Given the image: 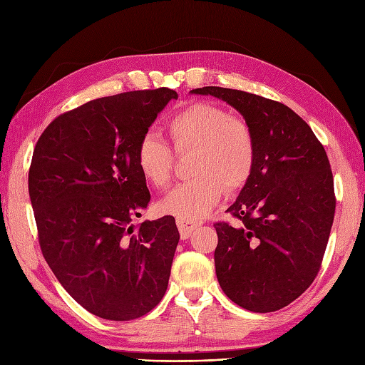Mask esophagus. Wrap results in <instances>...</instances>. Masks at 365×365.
Returning <instances> with one entry per match:
<instances>
[{
  "instance_id": "1",
  "label": "esophagus",
  "mask_w": 365,
  "mask_h": 365,
  "mask_svg": "<svg viewBox=\"0 0 365 365\" xmlns=\"http://www.w3.org/2000/svg\"><path fill=\"white\" fill-rule=\"evenodd\" d=\"M176 225H178L181 239H189L193 231L200 227L197 222H189V220H184V219H176Z\"/></svg>"
}]
</instances>
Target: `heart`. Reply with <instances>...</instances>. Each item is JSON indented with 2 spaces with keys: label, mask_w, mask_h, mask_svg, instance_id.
Segmentation results:
<instances>
[{
  "label": "heart",
  "mask_w": 365,
  "mask_h": 365,
  "mask_svg": "<svg viewBox=\"0 0 365 365\" xmlns=\"http://www.w3.org/2000/svg\"><path fill=\"white\" fill-rule=\"evenodd\" d=\"M178 155L192 153L190 175L160 202L163 213L196 222L205 217L220 197L235 193L250 181L256 168V137L245 120L231 117L222 106L195 102L168 123ZM137 165L153 187L168 185L173 172L170 148L153 132L143 135L135 150Z\"/></svg>",
  "instance_id": "b5f03b06"
}]
</instances>
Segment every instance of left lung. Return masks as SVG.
<instances>
[{
	"label": "left lung",
	"mask_w": 365,
	"mask_h": 365,
	"mask_svg": "<svg viewBox=\"0 0 365 365\" xmlns=\"http://www.w3.org/2000/svg\"><path fill=\"white\" fill-rule=\"evenodd\" d=\"M192 93L236 108L257 146L251 178L227 210L237 225L215 224L217 282L247 311H279L322 268L336 205L327 153L306 121L280 102L220 86Z\"/></svg>",
	"instance_id": "8db88e82"
}]
</instances>
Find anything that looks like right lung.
Instances as JSON below:
<instances>
[{
    "mask_svg": "<svg viewBox=\"0 0 365 365\" xmlns=\"http://www.w3.org/2000/svg\"><path fill=\"white\" fill-rule=\"evenodd\" d=\"M172 98L165 86L96 98L54 118L33 150L29 193L42 256L77 303L111 322L146 315L168 289L175 217L132 219L150 201L137 145Z\"/></svg>",
    "mask_w": 365,
    "mask_h": 365,
    "instance_id": "1",
    "label": "right lung"
}]
</instances>
